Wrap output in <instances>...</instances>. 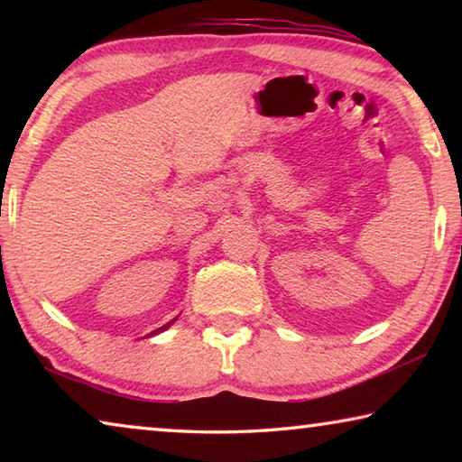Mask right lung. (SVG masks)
<instances>
[{
	"label": "right lung",
	"instance_id": "1",
	"mask_svg": "<svg viewBox=\"0 0 462 462\" xmlns=\"http://www.w3.org/2000/svg\"><path fill=\"white\" fill-rule=\"evenodd\" d=\"M175 319H177V318H175ZM175 319H173V322H175ZM173 322H169V324H165V326H161L159 330H154V332H151V334H148V336H152V334H159V332H162V330H167V328H169L171 324H173Z\"/></svg>",
	"mask_w": 462,
	"mask_h": 462
}]
</instances>
